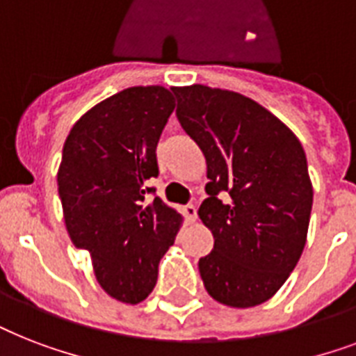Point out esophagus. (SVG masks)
<instances>
[{"label": "esophagus", "instance_id": "obj_1", "mask_svg": "<svg viewBox=\"0 0 356 356\" xmlns=\"http://www.w3.org/2000/svg\"><path fill=\"white\" fill-rule=\"evenodd\" d=\"M183 214H184V218H186V222H188V223H194L195 220H197V209H195V205L184 207Z\"/></svg>", "mask_w": 356, "mask_h": 356}]
</instances>
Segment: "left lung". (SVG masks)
<instances>
[{
    "label": "left lung",
    "instance_id": "8db88e82",
    "mask_svg": "<svg viewBox=\"0 0 356 356\" xmlns=\"http://www.w3.org/2000/svg\"><path fill=\"white\" fill-rule=\"evenodd\" d=\"M177 118L207 161L200 214L214 249L200 259L207 292L249 309L273 298L303 253L312 183L298 136L253 99L205 85L175 86Z\"/></svg>",
    "mask_w": 356,
    "mask_h": 356
}]
</instances>
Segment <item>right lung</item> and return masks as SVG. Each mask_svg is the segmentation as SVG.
<instances>
[{"mask_svg":"<svg viewBox=\"0 0 356 356\" xmlns=\"http://www.w3.org/2000/svg\"><path fill=\"white\" fill-rule=\"evenodd\" d=\"M173 108L164 86H131L86 111L64 142L57 184L66 231L75 248L90 253L99 286L122 303L149 296L183 225L161 197H145Z\"/></svg>","mask_w":356,"mask_h":356,"instance_id":"right-lung-1","label":"right lung"}]
</instances>
